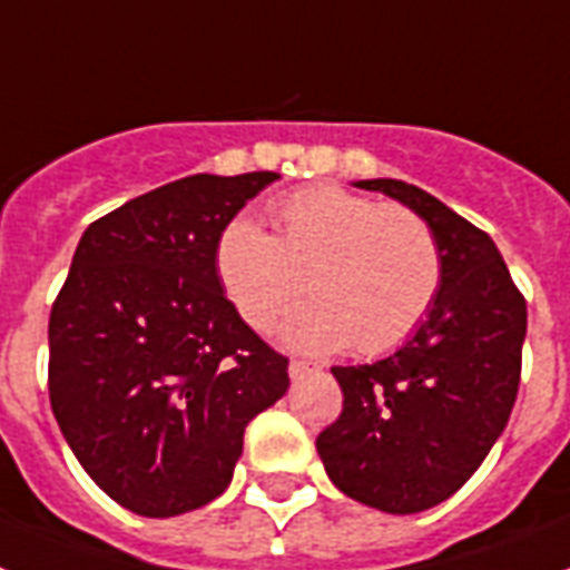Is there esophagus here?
<instances>
[{
    "mask_svg": "<svg viewBox=\"0 0 570 570\" xmlns=\"http://www.w3.org/2000/svg\"><path fill=\"white\" fill-rule=\"evenodd\" d=\"M313 372H318V365L307 363V360H289V377L293 381H301V377H307Z\"/></svg>",
    "mask_w": 570,
    "mask_h": 570,
    "instance_id": "esophagus-1",
    "label": "esophagus"
}]
</instances>
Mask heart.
<instances>
[{
	"mask_svg": "<svg viewBox=\"0 0 570 570\" xmlns=\"http://www.w3.org/2000/svg\"><path fill=\"white\" fill-rule=\"evenodd\" d=\"M275 234L230 219L216 239V275L254 331H269L307 289L316 298L286 327L293 345L360 354L397 348L442 289V254L419 213L333 184L286 193L269 207Z\"/></svg>",
	"mask_w": 570,
	"mask_h": 570,
	"instance_id": "b5f03b06",
	"label": "heart"
}]
</instances>
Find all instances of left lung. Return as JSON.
Returning a JSON list of instances; mask_svg holds the SVG:
<instances>
[{
    "label": "left lung",
    "instance_id": "left-lung-1",
    "mask_svg": "<svg viewBox=\"0 0 570 570\" xmlns=\"http://www.w3.org/2000/svg\"><path fill=\"white\" fill-rule=\"evenodd\" d=\"M413 207L442 254V289L413 340L372 365H333L342 413L316 439L333 485L410 515L448 501L510 421L521 383L527 301L492 237L424 189L360 180Z\"/></svg>",
    "mask_w": 570,
    "mask_h": 570
}]
</instances>
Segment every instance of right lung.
<instances>
[{
  "instance_id": "obj_1",
  "label": "right lung",
  "mask_w": 570,
  "mask_h": 570,
  "mask_svg": "<svg viewBox=\"0 0 570 570\" xmlns=\"http://www.w3.org/2000/svg\"><path fill=\"white\" fill-rule=\"evenodd\" d=\"M277 173L189 175L85 230L49 316V401L81 469L146 518L198 510L234 478L248 421L289 360L239 318L219 230Z\"/></svg>"
}]
</instances>
